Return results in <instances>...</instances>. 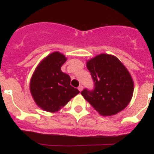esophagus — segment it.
<instances>
[{
	"mask_svg": "<svg viewBox=\"0 0 154 154\" xmlns=\"http://www.w3.org/2000/svg\"><path fill=\"white\" fill-rule=\"evenodd\" d=\"M82 89H83V87H82V85H79V87H78V90L79 91H82Z\"/></svg>",
	"mask_w": 154,
	"mask_h": 154,
	"instance_id": "esophagus-1",
	"label": "esophagus"
}]
</instances>
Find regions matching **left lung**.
<instances>
[{"label": "left lung", "mask_w": 154, "mask_h": 154, "mask_svg": "<svg viewBox=\"0 0 154 154\" xmlns=\"http://www.w3.org/2000/svg\"><path fill=\"white\" fill-rule=\"evenodd\" d=\"M94 89L81 94L102 116L117 114L131 100L134 83L122 63L114 56L102 54L87 61Z\"/></svg>", "instance_id": "left-lung-1"}]
</instances>
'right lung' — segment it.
Returning a JSON list of instances; mask_svg holds the SVG:
<instances>
[{
	"label": "right lung",
	"instance_id": "add662e5",
	"mask_svg": "<svg viewBox=\"0 0 154 154\" xmlns=\"http://www.w3.org/2000/svg\"><path fill=\"white\" fill-rule=\"evenodd\" d=\"M66 58L54 52L41 61L30 80V92L39 107L48 112H56L79 93L70 85L71 78L61 72Z\"/></svg>",
	"mask_w": 154,
	"mask_h": 154
}]
</instances>
